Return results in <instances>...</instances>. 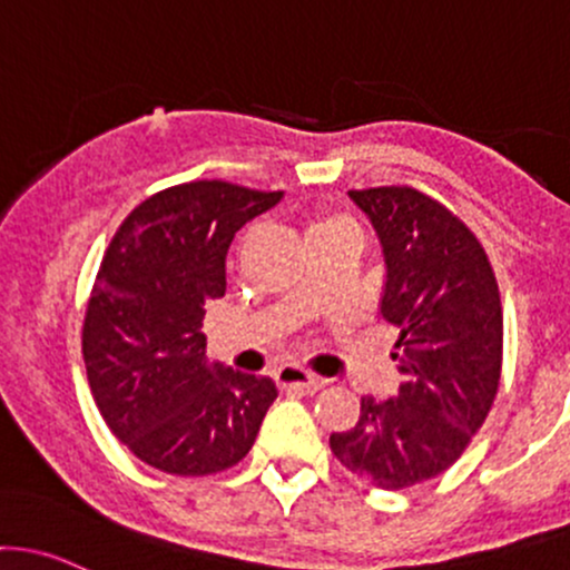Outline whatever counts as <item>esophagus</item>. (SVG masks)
<instances>
[{"mask_svg":"<svg viewBox=\"0 0 570 570\" xmlns=\"http://www.w3.org/2000/svg\"><path fill=\"white\" fill-rule=\"evenodd\" d=\"M275 384L278 386H289V390H308V386H316L318 379L311 371H305L303 365H295V362H286V365L275 367L273 373Z\"/></svg>","mask_w":570,"mask_h":570,"instance_id":"obj_1","label":"esophagus"}]
</instances>
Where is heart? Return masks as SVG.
<instances>
[{
  "label": "heart",
  "mask_w": 570,
  "mask_h": 570,
  "mask_svg": "<svg viewBox=\"0 0 570 570\" xmlns=\"http://www.w3.org/2000/svg\"><path fill=\"white\" fill-rule=\"evenodd\" d=\"M333 227H354L346 216H318L314 224H311L308 235L318 233V229H333Z\"/></svg>",
  "instance_id": "1"
}]
</instances>
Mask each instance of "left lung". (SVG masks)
Returning <instances> with one entry per match:
<instances>
[{"label": "left lung", "instance_id": "obj_1", "mask_svg": "<svg viewBox=\"0 0 570 570\" xmlns=\"http://www.w3.org/2000/svg\"><path fill=\"white\" fill-rule=\"evenodd\" d=\"M376 229L386 281L381 316L397 330V397H362L360 419L330 435L354 476L405 490L452 468L498 395L503 311L476 235L414 186L348 191Z\"/></svg>", "mask_w": 570, "mask_h": 570}]
</instances>
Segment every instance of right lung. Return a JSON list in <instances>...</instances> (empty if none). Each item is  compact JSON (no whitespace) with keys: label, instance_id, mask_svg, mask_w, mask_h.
Instances as JSON below:
<instances>
[{"label":"right lung","instance_id":"obj_1","mask_svg":"<svg viewBox=\"0 0 570 570\" xmlns=\"http://www.w3.org/2000/svg\"><path fill=\"white\" fill-rule=\"evenodd\" d=\"M281 197L227 180L170 186L137 205L105 252L83 318L86 376L112 435L156 471L237 465L278 397L267 376L210 365L199 327L227 289L235 233Z\"/></svg>","mask_w":570,"mask_h":570}]
</instances>
